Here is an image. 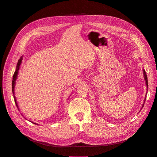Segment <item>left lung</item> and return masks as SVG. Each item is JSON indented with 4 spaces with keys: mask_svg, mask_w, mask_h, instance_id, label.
I'll return each mask as SVG.
<instances>
[{
    "mask_svg": "<svg viewBox=\"0 0 157 157\" xmlns=\"http://www.w3.org/2000/svg\"><path fill=\"white\" fill-rule=\"evenodd\" d=\"M143 73H144V79H145V84H146V86H147V89H148V80H147V74H146V72H145V71L144 69L143 70ZM146 94H147V93H146ZM145 99H146V96H145V99H144V103H143V105H142V107H141V109H142V108H143V107H144V103H145ZM141 111V110H140ZM140 113V112H139Z\"/></svg>",
    "mask_w": 157,
    "mask_h": 157,
    "instance_id": "8db88e82",
    "label": "left lung"
}]
</instances>
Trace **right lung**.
<instances>
[{
  "label": "right lung",
  "instance_id": "1",
  "mask_svg": "<svg viewBox=\"0 0 157 157\" xmlns=\"http://www.w3.org/2000/svg\"><path fill=\"white\" fill-rule=\"evenodd\" d=\"M22 59H23V56L21 57L20 59L18 60L17 61V66H16V71L14 72L13 73V79H12V93H13V98H14V101H15V103H16V105L18 109L19 110V107H18V105H17V101H16V98L15 97V96H14V88H15V85H16V80H17V75H18V71H19V69H20V65H21V63L22 62ZM34 124H36V123L33 122Z\"/></svg>",
  "mask_w": 157,
  "mask_h": 157
}]
</instances>
